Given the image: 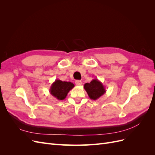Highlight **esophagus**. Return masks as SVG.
<instances>
[{
  "label": "esophagus",
  "mask_w": 155,
  "mask_h": 155,
  "mask_svg": "<svg viewBox=\"0 0 155 155\" xmlns=\"http://www.w3.org/2000/svg\"><path fill=\"white\" fill-rule=\"evenodd\" d=\"M76 85L77 86H81L82 85V81L80 80L76 81Z\"/></svg>",
  "instance_id": "34e87169"
}]
</instances>
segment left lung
Segmentation results:
<instances>
[{"label":"left lung","mask_w":155,"mask_h":155,"mask_svg":"<svg viewBox=\"0 0 155 155\" xmlns=\"http://www.w3.org/2000/svg\"><path fill=\"white\" fill-rule=\"evenodd\" d=\"M84 88L89 97L93 100H97L106 92L104 85L97 79H94L90 83H85Z\"/></svg>","instance_id":"1"}]
</instances>
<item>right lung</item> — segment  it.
Segmentation results:
<instances>
[{
  "label": "right lung",
  "mask_w": 155,
  "mask_h": 155,
  "mask_svg": "<svg viewBox=\"0 0 155 155\" xmlns=\"http://www.w3.org/2000/svg\"><path fill=\"white\" fill-rule=\"evenodd\" d=\"M74 87L71 82L62 81L60 79H55L50 88V93L58 100H63L66 98L69 91Z\"/></svg>",
  "instance_id": "1"
}]
</instances>
